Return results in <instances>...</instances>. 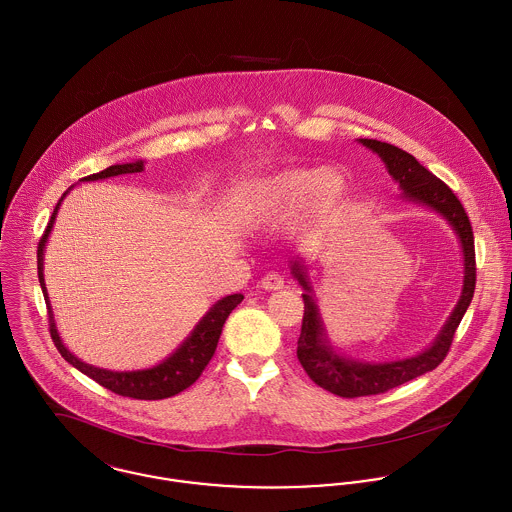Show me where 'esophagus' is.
I'll return each instance as SVG.
<instances>
[{"label":"esophagus","instance_id":"1","mask_svg":"<svg viewBox=\"0 0 512 512\" xmlns=\"http://www.w3.org/2000/svg\"><path fill=\"white\" fill-rule=\"evenodd\" d=\"M260 288H264V290H282L284 288V278L278 272H268L260 280Z\"/></svg>","mask_w":512,"mask_h":512}]
</instances>
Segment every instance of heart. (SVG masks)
<instances>
[{"label":"heart","mask_w":512,"mask_h":512,"mask_svg":"<svg viewBox=\"0 0 512 512\" xmlns=\"http://www.w3.org/2000/svg\"><path fill=\"white\" fill-rule=\"evenodd\" d=\"M347 194L343 172L326 169H286L256 180L238 204L244 226H266L292 218L306 208L310 220H324L341 206Z\"/></svg>","instance_id":"1"}]
</instances>
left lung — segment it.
<instances>
[{"instance_id":"1","label":"left lung","mask_w":512,"mask_h":512,"mask_svg":"<svg viewBox=\"0 0 512 512\" xmlns=\"http://www.w3.org/2000/svg\"><path fill=\"white\" fill-rule=\"evenodd\" d=\"M359 143L373 151L385 165L391 178L399 184L403 198L415 204H421L439 216H443L453 232L459 238L463 252V290L455 310L449 320L437 334V338L421 353L395 361H359L341 355L328 338L318 300L310 282V272L304 258L290 260V272L294 280L304 288V320L302 334L298 338V359L306 373L326 391L340 397H363L377 395L387 389H393L401 383H407L427 371H433L447 355L455 330L459 328L471 300L475 294V238L469 216L453 194V190L439 180L433 172L427 171L413 155L393 147L389 143H381L375 139H359Z\"/></svg>"}]
</instances>
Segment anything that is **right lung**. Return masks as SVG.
Segmentation results:
<instances>
[{"label": "right lung", "mask_w": 512, "mask_h": 512, "mask_svg": "<svg viewBox=\"0 0 512 512\" xmlns=\"http://www.w3.org/2000/svg\"><path fill=\"white\" fill-rule=\"evenodd\" d=\"M143 171H145L143 161L125 163V165H111L109 169L91 174V176H85L79 182L105 180V178L119 176V174H133V172ZM69 190H65V194L61 196V200L53 208V214H51V218L47 222V228H45V232L39 240V246H37V276H39V284H41V290H43L47 310H49V332H51V340L55 343V347L59 349L63 359L69 361L75 369H79L81 373L95 379L99 385L111 389L117 395L155 401V399H167V397H172V395L184 391L186 387H190L200 377L202 369L212 359L226 318L244 300V296L242 294H232V296H226V298L218 300L216 304H212V308L202 316V320L194 326V330L188 334V338L182 341L167 359H163L161 363H157L153 367L135 369V371H111V369L95 367V365H89V363L81 361L79 357H75L65 347V343L57 332V324H55V318H53V310H51V302H49V294H47L45 278H43L45 244H47V238H49L51 228L55 224L57 210H59V206H61V202H63V198L67 196Z\"/></svg>", "instance_id": "obj_1"}]
</instances>
